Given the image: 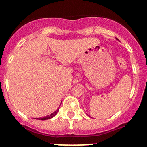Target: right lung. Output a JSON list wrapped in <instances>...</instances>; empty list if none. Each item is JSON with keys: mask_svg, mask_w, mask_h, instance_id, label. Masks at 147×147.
<instances>
[{"mask_svg": "<svg viewBox=\"0 0 147 147\" xmlns=\"http://www.w3.org/2000/svg\"><path fill=\"white\" fill-rule=\"evenodd\" d=\"M58 111H59V109H57L55 111H54L53 113H52L51 114H49V115H47V116L46 117H40V118H34V119H38V120H42V121H45V120H49V119L52 118V117H53L55 116V114H57Z\"/></svg>", "mask_w": 147, "mask_h": 147, "instance_id": "obj_1", "label": "right lung"}]
</instances>
